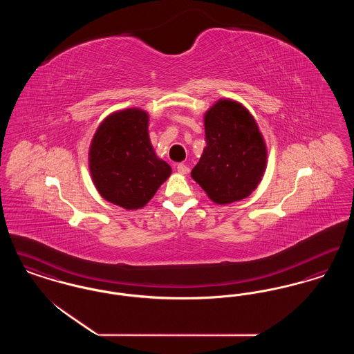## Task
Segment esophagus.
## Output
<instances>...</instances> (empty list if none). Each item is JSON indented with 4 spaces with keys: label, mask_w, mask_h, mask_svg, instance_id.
I'll list each match as a JSON object with an SVG mask.
<instances>
[{
    "label": "esophagus",
    "mask_w": 354,
    "mask_h": 354,
    "mask_svg": "<svg viewBox=\"0 0 354 354\" xmlns=\"http://www.w3.org/2000/svg\"><path fill=\"white\" fill-rule=\"evenodd\" d=\"M176 169H178V172L182 174V175H187V174L189 172V169H188L185 165H183V163H179V165L176 166Z\"/></svg>",
    "instance_id": "1"
}]
</instances>
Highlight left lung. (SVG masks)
Listing matches in <instances>:
<instances>
[{
  "label": "left lung",
  "mask_w": 354,
  "mask_h": 354,
  "mask_svg": "<svg viewBox=\"0 0 354 354\" xmlns=\"http://www.w3.org/2000/svg\"><path fill=\"white\" fill-rule=\"evenodd\" d=\"M207 146L192 179L216 204L245 199L267 167V146L252 114L239 102L219 100L204 114Z\"/></svg>",
  "instance_id": "1"
}]
</instances>
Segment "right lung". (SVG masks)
<instances>
[{"instance_id": "1", "label": "right lung", "mask_w": 354, "mask_h": 354, "mask_svg": "<svg viewBox=\"0 0 354 354\" xmlns=\"http://www.w3.org/2000/svg\"><path fill=\"white\" fill-rule=\"evenodd\" d=\"M88 169L102 198L124 209L145 207L171 175L152 149L149 114L136 107L103 119L90 145Z\"/></svg>"}]
</instances>
